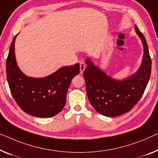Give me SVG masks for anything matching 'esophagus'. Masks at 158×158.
<instances>
[{"label": "esophagus", "mask_w": 158, "mask_h": 158, "mask_svg": "<svg viewBox=\"0 0 158 158\" xmlns=\"http://www.w3.org/2000/svg\"><path fill=\"white\" fill-rule=\"evenodd\" d=\"M79 65H80V74H82V73L84 72V69H85L86 68V65L83 62H81L79 63Z\"/></svg>", "instance_id": "34e87169"}]
</instances>
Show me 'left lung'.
<instances>
[{"instance_id":"obj_1","label":"left lung","mask_w":158,"mask_h":158,"mask_svg":"<svg viewBox=\"0 0 158 158\" xmlns=\"http://www.w3.org/2000/svg\"><path fill=\"white\" fill-rule=\"evenodd\" d=\"M143 45L142 64L135 74L123 80L108 76L94 64L89 58L83 76L86 82L88 98L96 111L103 116L114 117L130 111L146 89L151 74L150 58L146 40L135 25Z\"/></svg>"}]
</instances>
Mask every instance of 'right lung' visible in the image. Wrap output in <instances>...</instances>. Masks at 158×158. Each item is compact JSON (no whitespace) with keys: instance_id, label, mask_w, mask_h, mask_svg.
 Wrapping results in <instances>:
<instances>
[{"instance_id":"1","label":"right lung","mask_w":158,"mask_h":158,"mask_svg":"<svg viewBox=\"0 0 158 158\" xmlns=\"http://www.w3.org/2000/svg\"><path fill=\"white\" fill-rule=\"evenodd\" d=\"M16 37L11 42L6 60L7 80L12 95L20 109L31 116H55L64 106L67 90L72 79L79 73V64L62 67L44 78L27 77L16 63Z\"/></svg>"}]
</instances>
